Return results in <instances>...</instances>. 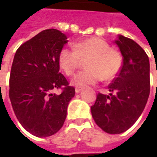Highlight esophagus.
I'll return each mask as SVG.
<instances>
[{
	"label": "esophagus",
	"mask_w": 157,
	"mask_h": 157,
	"mask_svg": "<svg viewBox=\"0 0 157 157\" xmlns=\"http://www.w3.org/2000/svg\"><path fill=\"white\" fill-rule=\"evenodd\" d=\"M81 90H82V88H80V87H76L75 88V92L77 93V94H78V93H79Z\"/></svg>",
	"instance_id": "34e87169"
}]
</instances>
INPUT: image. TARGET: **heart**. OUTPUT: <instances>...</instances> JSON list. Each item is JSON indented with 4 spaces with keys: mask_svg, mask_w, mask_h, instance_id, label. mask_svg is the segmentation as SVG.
<instances>
[{
    "mask_svg": "<svg viewBox=\"0 0 157 157\" xmlns=\"http://www.w3.org/2000/svg\"><path fill=\"white\" fill-rule=\"evenodd\" d=\"M87 70L79 71L72 78L76 86L94 85L113 79L121 68L120 53L111 49L105 40L92 37L74 44V48H63L59 53V64L67 76H72L86 62Z\"/></svg>",
    "mask_w": 157,
    "mask_h": 157,
    "instance_id": "obj_1",
    "label": "heart"
}]
</instances>
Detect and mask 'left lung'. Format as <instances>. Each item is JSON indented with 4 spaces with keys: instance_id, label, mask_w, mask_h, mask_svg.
I'll return each instance as SVG.
<instances>
[{
    "instance_id": "obj_1",
    "label": "left lung",
    "mask_w": 157,
    "mask_h": 157,
    "mask_svg": "<svg viewBox=\"0 0 157 157\" xmlns=\"http://www.w3.org/2000/svg\"><path fill=\"white\" fill-rule=\"evenodd\" d=\"M123 57L116 78L108 86L109 95L98 94L91 112L103 131L115 135L131 128L147 104L149 92V60L135 41L119 36L115 41Z\"/></svg>"
}]
</instances>
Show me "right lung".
Segmentation results:
<instances>
[{
  "mask_svg": "<svg viewBox=\"0 0 157 157\" xmlns=\"http://www.w3.org/2000/svg\"><path fill=\"white\" fill-rule=\"evenodd\" d=\"M66 39L57 29H45L22 44L14 57L9 99L21 126L37 137L52 136L63 127L75 95V88L59 72V53ZM57 89L62 93L53 94Z\"/></svg>",
  "mask_w": 157,
  "mask_h": 157,
  "instance_id": "obj_1",
  "label": "right lung"
}]
</instances>
